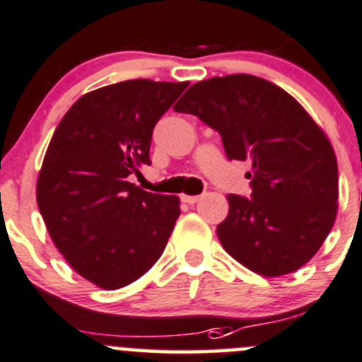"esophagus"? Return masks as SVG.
Masks as SVG:
<instances>
[{
	"label": "esophagus",
	"mask_w": 362,
	"mask_h": 362,
	"mask_svg": "<svg viewBox=\"0 0 362 362\" xmlns=\"http://www.w3.org/2000/svg\"><path fill=\"white\" fill-rule=\"evenodd\" d=\"M182 199H184L185 203H189V205H194V203H198L199 199H202V196H189V194H184V196H182Z\"/></svg>",
	"instance_id": "esophagus-1"
}]
</instances>
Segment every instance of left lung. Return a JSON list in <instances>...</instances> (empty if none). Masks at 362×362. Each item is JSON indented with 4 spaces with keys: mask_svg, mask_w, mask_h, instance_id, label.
<instances>
[{
    "mask_svg": "<svg viewBox=\"0 0 362 362\" xmlns=\"http://www.w3.org/2000/svg\"><path fill=\"white\" fill-rule=\"evenodd\" d=\"M173 110L216 129L228 159L251 163V198L228 194L230 210L217 226L228 255L265 278L310 262L338 212V160L308 111L249 74L199 81Z\"/></svg>",
    "mask_w": 362,
    "mask_h": 362,
    "instance_id": "obj_1",
    "label": "left lung"
}]
</instances>
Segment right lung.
Here are the masks:
<instances>
[{
	"label": "right lung",
	"mask_w": 362,
	"mask_h": 362,
	"mask_svg": "<svg viewBox=\"0 0 362 362\" xmlns=\"http://www.w3.org/2000/svg\"><path fill=\"white\" fill-rule=\"evenodd\" d=\"M131 79L86 93L62 118L37 180V203L69 265L104 290L141 278L180 216L177 196L129 182L150 164L152 131L187 88Z\"/></svg>",
	"instance_id": "right-lung-1"
}]
</instances>
